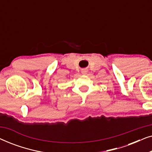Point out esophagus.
Instances as JSON below:
<instances>
[{"instance_id": "obj_1", "label": "esophagus", "mask_w": 152, "mask_h": 152, "mask_svg": "<svg viewBox=\"0 0 152 152\" xmlns=\"http://www.w3.org/2000/svg\"><path fill=\"white\" fill-rule=\"evenodd\" d=\"M82 72L83 74H86L87 70H85V69H84V70H82Z\"/></svg>"}]
</instances>
